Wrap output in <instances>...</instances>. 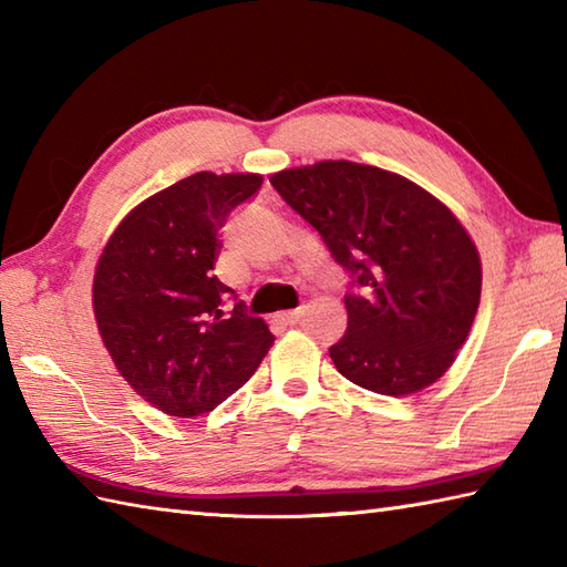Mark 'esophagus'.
Here are the masks:
<instances>
[{"label":"esophagus","mask_w":567,"mask_h":567,"mask_svg":"<svg viewBox=\"0 0 567 567\" xmlns=\"http://www.w3.org/2000/svg\"><path fill=\"white\" fill-rule=\"evenodd\" d=\"M302 319V309H295V311H280V315H275V321L282 323V327H295V323Z\"/></svg>","instance_id":"obj_1"}]
</instances>
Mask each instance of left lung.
<instances>
[{"mask_svg":"<svg viewBox=\"0 0 567 567\" xmlns=\"http://www.w3.org/2000/svg\"><path fill=\"white\" fill-rule=\"evenodd\" d=\"M353 275L336 370L370 392H421L453 365L473 327L483 265L455 214L412 179L351 161L270 177Z\"/></svg>","mask_w":567,"mask_h":567,"instance_id":"8db88e82","label":"left lung"}]
</instances>
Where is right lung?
<instances>
[{"label": "right lung", "mask_w": 567, "mask_h": 567, "mask_svg": "<svg viewBox=\"0 0 567 567\" xmlns=\"http://www.w3.org/2000/svg\"><path fill=\"white\" fill-rule=\"evenodd\" d=\"M262 185L256 173H195L131 209L94 268L102 343L136 394L167 416L212 412L244 388L275 336L216 277V231Z\"/></svg>", "instance_id": "obj_1"}]
</instances>
